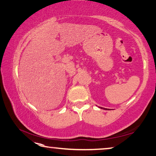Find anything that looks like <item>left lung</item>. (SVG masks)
I'll return each instance as SVG.
<instances>
[{"label":"left lung","mask_w":156,"mask_h":156,"mask_svg":"<svg viewBox=\"0 0 156 156\" xmlns=\"http://www.w3.org/2000/svg\"><path fill=\"white\" fill-rule=\"evenodd\" d=\"M100 108H101V109H104V110H108V109H106V108H101V107H100Z\"/></svg>","instance_id":"left-lung-1"}]
</instances>
